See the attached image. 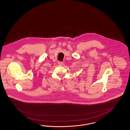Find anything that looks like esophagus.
Masks as SVG:
<instances>
[{
	"label": "esophagus",
	"instance_id": "obj_1",
	"mask_svg": "<svg viewBox=\"0 0 130 130\" xmlns=\"http://www.w3.org/2000/svg\"><path fill=\"white\" fill-rule=\"evenodd\" d=\"M62 63H63V62H62L59 61V62H58V65H59V66H62Z\"/></svg>",
	"mask_w": 130,
	"mask_h": 130
}]
</instances>
